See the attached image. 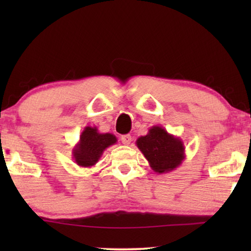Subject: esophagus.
Listing matches in <instances>:
<instances>
[{"mask_svg": "<svg viewBox=\"0 0 251 251\" xmlns=\"http://www.w3.org/2000/svg\"><path fill=\"white\" fill-rule=\"evenodd\" d=\"M121 142H122V144H125V145H129V144L131 143V136H130V135H123L121 137Z\"/></svg>", "mask_w": 251, "mask_h": 251, "instance_id": "esophagus-1", "label": "esophagus"}]
</instances>
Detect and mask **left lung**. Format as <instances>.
<instances>
[{
  "label": "left lung",
  "mask_w": 251,
  "mask_h": 251,
  "mask_svg": "<svg viewBox=\"0 0 251 251\" xmlns=\"http://www.w3.org/2000/svg\"><path fill=\"white\" fill-rule=\"evenodd\" d=\"M136 145L156 174L170 173L185 160L183 140L171 135L161 126L150 128L146 136L136 140Z\"/></svg>",
  "instance_id": "1"
}]
</instances>
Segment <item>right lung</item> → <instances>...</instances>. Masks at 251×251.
<instances>
[{
	"label": "right lung",
	"instance_id": "obj_1",
	"mask_svg": "<svg viewBox=\"0 0 251 251\" xmlns=\"http://www.w3.org/2000/svg\"><path fill=\"white\" fill-rule=\"evenodd\" d=\"M118 138L112 133H100L97 126H87L80 135V140L73 149V159L78 167H94L102 153L109 146L114 145Z\"/></svg>",
	"mask_w": 251,
	"mask_h": 251
}]
</instances>
